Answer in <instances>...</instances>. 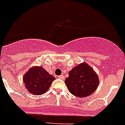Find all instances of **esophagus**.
I'll use <instances>...</instances> for the list:
<instances>
[{"instance_id": "obj_1", "label": "esophagus", "mask_w": 125, "mask_h": 125, "mask_svg": "<svg viewBox=\"0 0 125 125\" xmlns=\"http://www.w3.org/2000/svg\"><path fill=\"white\" fill-rule=\"evenodd\" d=\"M59 78H60V79H63L64 78V76H63V75H60V76H58Z\"/></svg>"}]
</instances>
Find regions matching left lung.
Masks as SVG:
<instances>
[{
	"instance_id": "8db88e82",
	"label": "left lung",
	"mask_w": 125,
	"mask_h": 125,
	"mask_svg": "<svg viewBox=\"0 0 125 125\" xmlns=\"http://www.w3.org/2000/svg\"><path fill=\"white\" fill-rule=\"evenodd\" d=\"M65 83L71 94L76 97H85L97 89L99 78L93 69L84 63L69 71Z\"/></svg>"
}]
</instances>
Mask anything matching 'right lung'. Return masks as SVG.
<instances>
[{"instance_id": "1", "label": "right lung", "mask_w": 125, "mask_h": 125, "mask_svg": "<svg viewBox=\"0 0 125 125\" xmlns=\"http://www.w3.org/2000/svg\"><path fill=\"white\" fill-rule=\"evenodd\" d=\"M55 78L49 74L42 67L30 69L24 76L23 81L26 88L34 95H42L49 89Z\"/></svg>"}]
</instances>
